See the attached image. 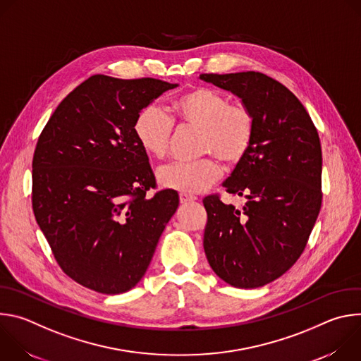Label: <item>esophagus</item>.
Wrapping results in <instances>:
<instances>
[{"label":"esophagus","instance_id":"1","mask_svg":"<svg viewBox=\"0 0 361 361\" xmlns=\"http://www.w3.org/2000/svg\"><path fill=\"white\" fill-rule=\"evenodd\" d=\"M197 198L194 197V195H191V194H187V192H181L180 194V201L183 202V204H187V202H192V201H195Z\"/></svg>","mask_w":361,"mask_h":361}]
</instances>
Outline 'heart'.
Listing matches in <instances>:
<instances>
[{
	"label": "heart",
	"instance_id": "1",
	"mask_svg": "<svg viewBox=\"0 0 361 361\" xmlns=\"http://www.w3.org/2000/svg\"><path fill=\"white\" fill-rule=\"evenodd\" d=\"M173 111L180 126L200 131L198 154H210L226 164H235L252 144L255 120L251 109L241 101H230L219 90L192 88L174 101ZM134 134L147 154L164 159L171 147L174 121L160 107L147 106L134 121ZM220 176L219 163L213 157H205L163 167L159 181L166 188L194 194L212 187Z\"/></svg>",
	"mask_w": 361,
	"mask_h": 361
}]
</instances>
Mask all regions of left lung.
Segmentation results:
<instances>
[{
    "instance_id": "obj_1",
    "label": "left lung",
    "mask_w": 361,
    "mask_h": 361,
    "mask_svg": "<svg viewBox=\"0 0 361 361\" xmlns=\"http://www.w3.org/2000/svg\"><path fill=\"white\" fill-rule=\"evenodd\" d=\"M200 78L240 97L255 120L248 152L223 184L247 202L235 209L217 194L202 200L207 212L204 251L214 273L230 286L262 287L293 267L319 217V133L298 98L263 73Z\"/></svg>"
}]
</instances>
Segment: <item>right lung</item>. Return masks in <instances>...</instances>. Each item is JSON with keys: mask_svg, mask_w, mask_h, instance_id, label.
Segmentation results:
<instances>
[{"mask_svg": "<svg viewBox=\"0 0 361 361\" xmlns=\"http://www.w3.org/2000/svg\"><path fill=\"white\" fill-rule=\"evenodd\" d=\"M157 78L97 74L74 88L38 137L32 210L61 270L102 294L133 288L178 207L134 134L138 113L164 91Z\"/></svg>", "mask_w": 361, "mask_h": 361, "instance_id": "1", "label": "right lung"}]
</instances>
